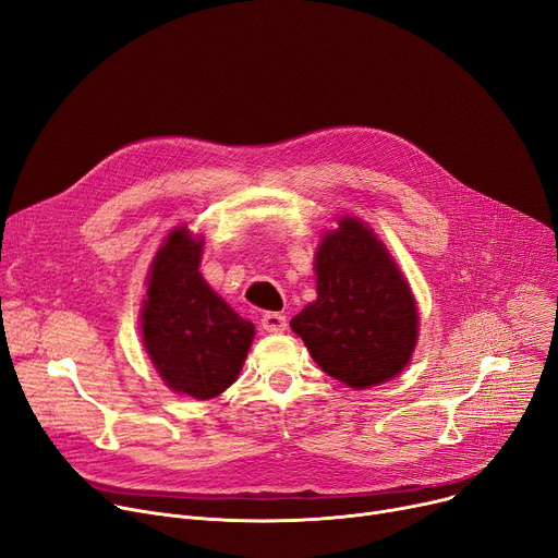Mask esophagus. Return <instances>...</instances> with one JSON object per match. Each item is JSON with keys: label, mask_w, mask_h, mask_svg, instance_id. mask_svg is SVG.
<instances>
[{"label": "esophagus", "mask_w": 558, "mask_h": 558, "mask_svg": "<svg viewBox=\"0 0 558 558\" xmlns=\"http://www.w3.org/2000/svg\"><path fill=\"white\" fill-rule=\"evenodd\" d=\"M263 327H265L267 331H274V333L284 331V329H287V316H282V314H278V312H267V314L263 316Z\"/></svg>", "instance_id": "esophagus-1"}]
</instances>
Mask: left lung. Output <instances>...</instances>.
Returning a JSON list of instances; mask_svg holds the SVG:
<instances>
[{"instance_id":"obj_1","label":"left lung","mask_w":558,"mask_h":558,"mask_svg":"<svg viewBox=\"0 0 558 558\" xmlns=\"http://www.w3.org/2000/svg\"><path fill=\"white\" fill-rule=\"evenodd\" d=\"M316 293L291 329L320 369L365 390L397 377L417 343V305L388 248L356 217L320 238Z\"/></svg>"}]
</instances>
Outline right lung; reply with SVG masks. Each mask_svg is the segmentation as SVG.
Listing matches in <instances>:
<instances>
[{
    "instance_id": "right-lung-1",
    "label": "right lung",
    "mask_w": 558,
    "mask_h": 558,
    "mask_svg": "<svg viewBox=\"0 0 558 558\" xmlns=\"http://www.w3.org/2000/svg\"><path fill=\"white\" fill-rule=\"evenodd\" d=\"M202 238L181 227L157 251L147 276L141 333L170 390L213 399L235 384L255 327L202 278Z\"/></svg>"
}]
</instances>
